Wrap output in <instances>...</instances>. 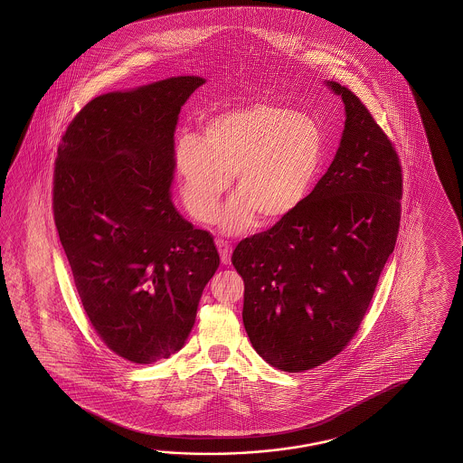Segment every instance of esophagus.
<instances>
[{
	"label": "esophagus",
	"instance_id": "esophagus-1",
	"mask_svg": "<svg viewBox=\"0 0 463 463\" xmlns=\"http://www.w3.org/2000/svg\"><path fill=\"white\" fill-rule=\"evenodd\" d=\"M217 248L220 258H222V263L223 265H230V261H232V246L228 245L227 241H223V240H217Z\"/></svg>",
	"mask_w": 463,
	"mask_h": 463
}]
</instances>
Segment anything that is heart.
Instances as JSON below:
<instances>
[{"label":"heart","mask_w":463,"mask_h":463,"mask_svg":"<svg viewBox=\"0 0 463 463\" xmlns=\"http://www.w3.org/2000/svg\"><path fill=\"white\" fill-rule=\"evenodd\" d=\"M317 118L271 102H250L208 118L202 138L182 134L174 162L190 215L210 223L235 177V197L220 217L225 233H241L256 217L275 223L303 205L325 158Z\"/></svg>","instance_id":"b5f03b06"}]
</instances>
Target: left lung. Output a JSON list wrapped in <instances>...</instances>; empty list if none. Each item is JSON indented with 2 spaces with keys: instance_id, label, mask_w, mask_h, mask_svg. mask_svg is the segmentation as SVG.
Wrapping results in <instances>:
<instances>
[{
  "instance_id": "left-lung-1",
  "label": "left lung",
  "mask_w": 463,
  "mask_h": 463,
  "mask_svg": "<svg viewBox=\"0 0 463 463\" xmlns=\"http://www.w3.org/2000/svg\"><path fill=\"white\" fill-rule=\"evenodd\" d=\"M325 84L345 102L333 164L301 207L232 256L245 281L246 335L286 373L323 364L353 339L401 222L402 170L391 140L349 89Z\"/></svg>"
}]
</instances>
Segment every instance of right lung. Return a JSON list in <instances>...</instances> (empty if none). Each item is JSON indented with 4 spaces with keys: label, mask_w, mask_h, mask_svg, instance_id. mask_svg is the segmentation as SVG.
<instances>
[{
    "label": "right lung",
    "mask_w": 463,
    "mask_h": 463,
    "mask_svg": "<svg viewBox=\"0 0 463 463\" xmlns=\"http://www.w3.org/2000/svg\"><path fill=\"white\" fill-rule=\"evenodd\" d=\"M207 80L177 76L92 99L58 148L52 208L80 303L136 364L180 351L220 256L172 202L180 109Z\"/></svg>",
    "instance_id": "obj_1"
}]
</instances>
